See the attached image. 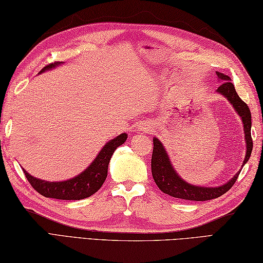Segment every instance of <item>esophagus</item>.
I'll return each mask as SVG.
<instances>
[{"label":"esophagus","instance_id":"esophagus-1","mask_svg":"<svg viewBox=\"0 0 263 263\" xmlns=\"http://www.w3.org/2000/svg\"><path fill=\"white\" fill-rule=\"evenodd\" d=\"M140 129H141V130H145V132H148V130H150V126H148V125L141 126Z\"/></svg>","mask_w":263,"mask_h":263}]
</instances>
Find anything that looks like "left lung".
I'll return each mask as SVG.
<instances>
[{"label": "left lung", "mask_w": 263, "mask_h": 263, "mask_svg": "<svg viewBox=\"0 0 263 263\" xmlns=\"http://www.w3.org/2000/svg\"><path fill=\"white\" fill-rule=\"evenodd\" d=\"M217 79L222 83L217 88V92L223 95L238 113L241 118L242 125H244L245 133V142H246V156L242 166L249 161L252 148H253V141L251 136V111L247 104L241 101V98L237 93L235 86L231 83V79L223 73L216 72ZM241 171V170H240ZM240 171L231 178L226 184L210 187V186H198L192 185L190 183L185 182L182 177L178 176L177 173L173 168L171 163L170 157H168L165 147L161 144V142L157 137H153V152L151 158V172L153 180H155L158 187L168 196L180 198L184 200H195V201H205L219 198L224 195L227 191L231 189V186L235 184L238 177Z\"/></svg>", "instance_id": "1"}]
</instances>
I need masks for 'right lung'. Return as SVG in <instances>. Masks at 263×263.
I'll return each mask as SVG.
<instances>
[{
    "instance_id": "right-lung-1",
    "label": "right lung",
    "mask_w": 263,
    "mask_h": 263,
    "mask_svg": "<svg viewBox=\"0 0 263 263\" xmlns=\"http://www.w3.org/2000/svg\"><path fill=\"white\" fill-rule=\"evenodd\" d=\"M59 64H62V62L49 64V65L42 68L41 72L51 70V68L58 66ZM127 136V134L123 133L110 142H107L90 163V166L86 171H83L81 174L71 178V180L62 182L43 181L32 176L26 171L23 170L24 174L34 189L44 197L62 200L85 199V198L90 197L101 189L107 176L108 162L111 160L113 152L116 151L118 146L122 145L126 142Z\"/></svg>"
}]
</instances>
